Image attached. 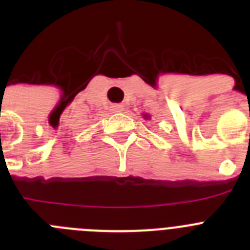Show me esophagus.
Here are the masks:
<instances>
[{
	"instance_id": "obj_1",
	"label": "esophagus",
	"mask_w": 250,
	"mask_h": 250,
	"mask_svg": "<svg viewBox=\"0 0 250 250\" xmlns=\"http://www.w3.org/2000/svg\"><path fill=\"white\" fill-rule=\"evenodd\" d=\"M123 110H124V105H121V104H114V105L111 106L112 112H121Z\"/></svg>"
}]
</instances>
